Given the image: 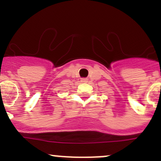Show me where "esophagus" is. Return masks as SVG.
Returning <instances> with one entry per match:
<instances>
[{
  "label": "esophagus",
  "instance_id": "esophagus-1",
  "mask_svg": "<svg viewBox=\"0 0 161 161\" xmlns=\"http://www.w3.org/2000/svg\"><path fill=\"white\" fill-rule=\"evenodd\" d=\"M81 82H88L87 78H82V79H81Z\"/></svg>",
  "mask_w": 161,
  "mask_h": 161
}]
</instances>
